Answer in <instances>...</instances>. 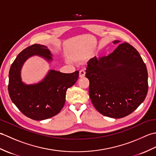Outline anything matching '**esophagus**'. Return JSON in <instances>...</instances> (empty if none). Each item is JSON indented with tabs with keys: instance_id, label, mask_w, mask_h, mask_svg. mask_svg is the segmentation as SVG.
I'll use <instances>...</instances> for the list:
<instances>
[{
	"instance_id": "34e87169",
	"label": "esophagus",
	"mask_w": 156,
	"mask_h": 156,
	"mask_svg": "<svg viewBox=\"0 0 156 156\" xmlns=\"http://www.w3.org/2000/svg\"><path fill=\"white\" fill-rule=\"evenodd\" d=\"M85 74H86L85 69H81V70H80V72H79V76H80V78H84L85 76Z\"/></svg>"
}]
</instances>
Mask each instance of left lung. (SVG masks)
<instances>
[{
	"instance_id": "1",
	"label": "left lung",
	"mask_w": 156,
	"mask_h": 156,
	"mask_svg": "<svg viewBox=\"0 0 156 156\" xmlns=\"http://www.w3.org/2000/svg\"><path fill=\"white\" fill-rule=\"evenodd\" d=\"M87 66L89 96L101 114L115 119L124 117L145 100L148 90L146 66L139 52L127 42L119 44L111 54L91 58Z\"/></svg>"
}]
</instances>
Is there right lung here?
<instances>
[{
    "instance_id": "right-lung-1",
    "label": "right lung",
    "mask_w": 156,
    "mask_h": 156,
    "mask_svg": "<svg viewBox=\"0 0 156 156\" xmlns=\"http://www.w3.org/2000/svg\"><path fill=\"white\" fill-rule=\"evenodd\" d=\"M37 55L48 61L52 59L49 49L45 45L29 46L16 56L9 75V94L12 102L26 117L36 121L51 118L61 111L65 104L67 89L77 81L79 72L65 74L50 70L41 82L26 85L21 78V69L27 59Z\"/></svg>"
}]
</instances>
